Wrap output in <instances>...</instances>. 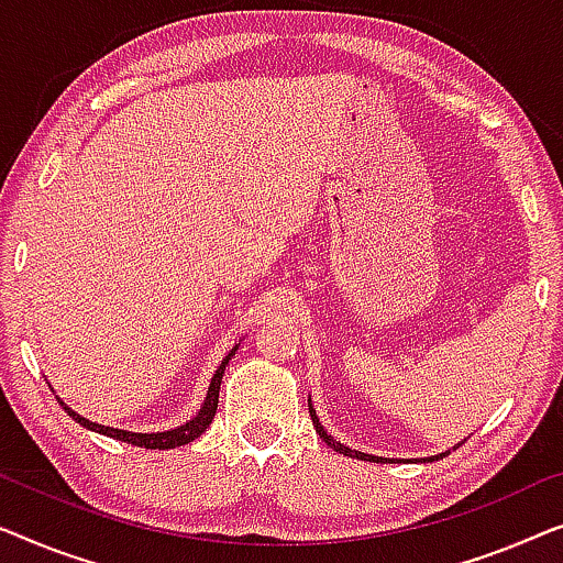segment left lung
Masks as SVG:
<instances>
[{
	"mask_svg": "<svg viewBox=\"0 0 563 563\" xmlns=\"http://www.w3.org/2000/svg\"><path fill=\"white\" fill-rule=\"evenodd\" d=\"M308 413H311V421H313V429H316V433H319V437H321L323 441H327L331 449L339 451V454H344V456H352V459H372V462H387V459H379V456L362 454V451H354V449H350V446H344V443H339V441L331 439L329 433L321 429V423H319V418H316V410L311 408V402H308ZM446 454H449V451H446ZM446 454H439L437 459H443V456H446ZM431 459H433V456H431ZM431 459H429V462H431Z\"/></svg>",
	"mask_w": 563,
	"mask_h": 563,
	"instance_id": "obj_1",
	"label": "left lung"
}]
</instances>
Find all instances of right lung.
Listing matches in <instances>:
<instances>
[{
    "label": "right lung",
    "instance_id": "1",
    "mask_svg": "<svg viewBox=\"0 0 563 563\" xmlns=\"http://www.w3.org/2000/svg\"><path fill=\"white\" fill-rule=\"evenodd\" d=\"M234 352H236V346L227 354L224 362L219 364L217 375H213L211 385H209V393H206V402H203V408L199 410V416H196L194 421H188L186 426H178V429H173V431H163V433H132V431H122V429H109V426H99V423L86 421V418L74 413V410H70L60 398H58V402L63 406V410H66V413L74 418L76 423H81V426H86V429H91V431H97V433H104V437H112V439H120V441L132 443V446H142V449H176V446H184V443H191L194 439H199L201 433L206 431V426L213 421V413H217V406H219L221 377H224V369H227L229 360L234 357Z\"/></svg>",
    "mask_w": 563,
    "mask_h": 563
}]
</instances>
